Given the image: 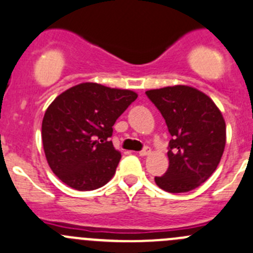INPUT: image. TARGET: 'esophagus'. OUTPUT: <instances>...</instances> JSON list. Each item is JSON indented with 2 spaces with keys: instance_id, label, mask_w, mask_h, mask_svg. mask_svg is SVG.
I'll list each match as a JSON object with an SVG mask.
<instances>
[{
  "instance_id": "34e87169",
  "label": "esophagus",
  "mask_w": 253,
  "mask_h": 253,
  "mask_svg": "<svg viewBox=\"0 0 253 253\" xmlns=\"http://www.w3.org/2000/svg\"><path fill=\"white\" fill-rule=\"evenodd\" d=\"M149 153H151V149H149L148 147H146V148L142 149L141 152H138V154H139V156H141V157H146V156H148Z\"/></svg>"
}]
</instances>
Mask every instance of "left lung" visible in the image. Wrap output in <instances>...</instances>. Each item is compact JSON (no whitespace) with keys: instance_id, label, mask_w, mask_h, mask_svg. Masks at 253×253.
Instances as JSON below:
<instances>
[{"instance_id":"obj_1","label":"left lung","mask_w":253,"mask_h":253,"mask_svg":"<svg viewBox=\"0 0 253 253\" xmlns=\"http://www.w3.org/2000/svg\"><path fill=\"white\" fill-rule=\"evenodd\" d=\"M170 133L169 167L154 181L168 193H186L216 170L226 143L221 111L208 95L186 85L146 91Z\"/></svg>"}]
</instances>
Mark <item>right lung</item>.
<instances>
[{
	"instance_id": "add662e5",
	"label": "right lung",
	"mask_w": 253,
	"mask_h": 253,
	"mask_svg": "<svg viewBox=\"0 0 253 253\" xmlns=\"http://www.w3.org/2000/svg\"><path fill=\"white\" fill-rule=\"evenodd\" d=\"M138 95L97 83L61 92L46 109L42 141L46 162L63 183L94 190L114 176L121 153L109 141L112 126Z\"/></svg>"
}]
</instances>
